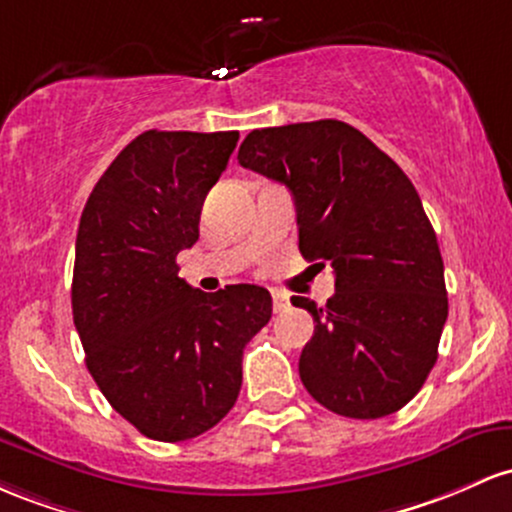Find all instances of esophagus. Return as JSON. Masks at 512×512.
Returning a JSON list of instances; mask_svg holds the SVG:
<instances>
[{"label": "esophagus", "mask_w": 512, "mask_h": 512, "mask_svg": "<svg viewBox=\"0 0 512 512\" xmlns=\"http://www.w3.org/2000/svg\"><path fill=\"white\" fill-rule=\"evenodd\" d=\"M272 301H274V313H282L289 308V296L284 294V291H272Z\"/></svg>", "instance_id": "1"}]
</instances>
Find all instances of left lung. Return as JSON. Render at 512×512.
<instances>
[{
	"mask_svg": "<svg viewBox=\"0 0 512 512\" xmlns=\"http://www.w3.org/2000/svg\"><path fill=\"white\" fill-rule=\"evenodd\" d=\"M238 162L289 189L301 255L333 267L325 306L291 299L316 323L299 359L306 391L345 418L401 411L435 367L447 320L445 265L413 182L335 119L257 128Z\"/></svg>",
	"mask_w": 512,
	"mask_h": 512,
	"instance_id": "1",
	"label": "left lung"
}]
</instances>
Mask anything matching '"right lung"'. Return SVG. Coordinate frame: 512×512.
<instances>
[{
	"mask_svg": "<svg viewBox=\"0 0 512 512\" xmlns=\"http://www.w3.org/2000/svg\"><path fill=\"white\" fill-rule=\"evenodd\" d=\"M238 138L140 133L94 184L77 228L72 318L84 362L150 440H192L221 423L238 401L245 345L272 318L265 286L206 294L177 277Z\"/></svg>",
	"mask_w": 512,
	"mask_h": 512,
	"instance_id": "obj_1",
	"label": "right lung"
}]
</instances>
